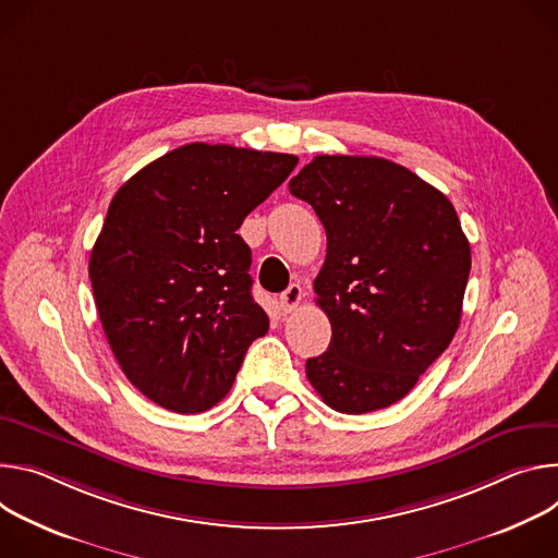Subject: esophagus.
<instances>
[{"label": "esophagus", "mask_w": 558, "mask_h": 558, "mask_svg": "<svg viewBox=\"0 0 558 558\" xmlns=\"http://www.w3.org/2000/svg\"><path fill=\"white\" fill-rule=\"evenodd\" d=\"M301 296H303V290L299 283H290L281 294H279V305L283 313H292L294 307L301 303Z\"/></svg>", "instance_id": "34e87169"}]
</instances>
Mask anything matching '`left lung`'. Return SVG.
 Masks as SVG:
<instances>
[{
	"label": "left lung",
	"mask_w": 558,
	"mask_h": 558,
	"mask_svg": "<svg viewBox=\"0 0 558 558\" xmlns=\"http://www.w3.org/2000/svg\"><path fill=\"white\" fill-rule=\"evenodd\" d=\"M328 236L317 303L332 339L305 375L337 412L403 399L450 345L470 277V243L450 199L381 157L319 155L288 183Z\"/></svg>",
	"instance_id": "obj_1"
}]
</instances>
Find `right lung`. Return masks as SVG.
I'll use <instances>...</instances> for the list:
<instances>
[{"label":"right lung","instance_id":"obj_1","mask_svg":"<svg viewBox=\"0 0 558 558\" xmlns=\"http://www.w3.org/2000/svg\"><path fill=\"white\" fill-rule=\"evenodd\" d=\"M294 155L185 144L114 193L88 275L110 350L157 405L219 403L251 343L268 332L236 234L296 166Z\"/></svg>","mask_w":558,"mask_h":558}]
</instances>
